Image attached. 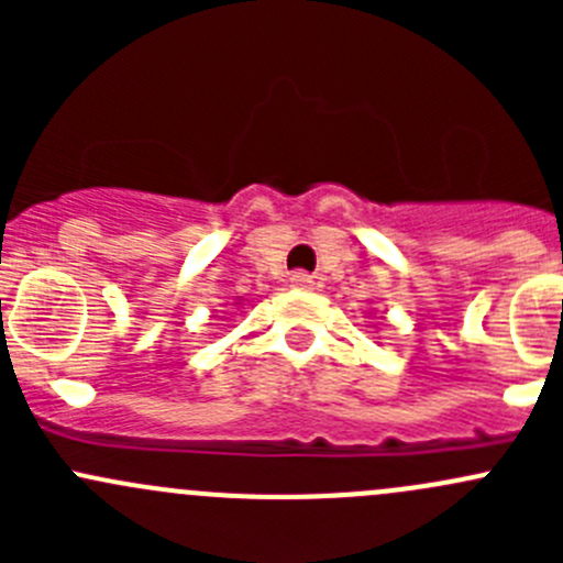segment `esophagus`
Instances as JSON below:
<instances>
[{
  "instance_id": "1",
  "label": "esophagus",
  "mask_w": 563,
  "mask_h": 563,
  "mask_svg": "<svg viewBox=\"0 0 563 563\" xmlns=\"http://www.w3.org/2000/svg\"><path fill=\"white\" fill-rule=\"evenodd\" d=\"M288 280H291V286L294 288H310L313 286V275H308V272H291V277H288Z\"/></svg>"
}]
</instances>
